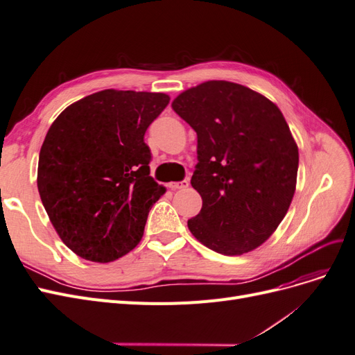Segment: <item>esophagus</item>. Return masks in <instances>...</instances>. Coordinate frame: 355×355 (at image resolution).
<instances>
[{"instance_id": "esophagus-1", "label": "esophagus", "mask_w": 355, "mask_h": 355, "mask_svg": "<svg viewBox=\"0 0 355 355\" xmlns=\"http://www.w3.org/2000/svg\"><path fill=\"white\" fill-rule=\"evenodd\" d=\"M170 189H187L189 187L188 180H182V182H170L167 185Z\"/></svg>"}]
</instances>
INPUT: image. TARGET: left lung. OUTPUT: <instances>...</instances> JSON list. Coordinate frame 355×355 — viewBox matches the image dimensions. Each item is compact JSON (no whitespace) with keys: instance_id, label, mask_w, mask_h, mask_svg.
I'll list each match as a JSON object with an SVG mask.
<instances>
[{"instance_id":"obj_1","label":"left lung","mask_w":355,"mask_h":355,"mask_svg":"<svg viewBox=\"0 0 355 355\" xmlns=\"http://www.w3.org/2000/svg\"><path fill=\"white\" fill-rule=\"evenodd\" d=\"M171 108L197 132L191 185L202 207L188 220L191 234L227 256L254 250L282 223L296 189L299 151L282 111L223 80L182 92Z\"/></svg>"}]
</instances>
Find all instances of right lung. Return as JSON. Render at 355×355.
Instances as JSON below:
<instances>
[{"label": "right lung", "mask_w": 355, "mask_h": 355, "mask_svg": "<svg viewBox=\"0 0 355 355\" xmlns=\"http://www.w3.org/2000/svg\"><path fill=\"white\" fill-rule=\"evenodd\" d=\"M166 93L108 89L73 102L42 142L37 185L60 240L85 261L106 263L142 240L166 188L149 176L146 128Z\"/></svg>", "instance_id": "1"}]
</instances>
